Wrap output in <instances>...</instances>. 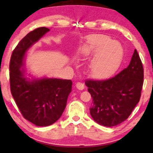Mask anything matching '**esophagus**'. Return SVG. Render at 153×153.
<instances>
[{"label":"esophagus","instance_id":"esophagus-1","mask_svg":"<svg viewBox=\"0 0 153 153\" xmlns=\"http://www.w3.org/2000/svg\"><path fill=\"white\" fill-rule=\"evenodd\" d=\"M76 85V88L78 89V90L82 91V90H83V89H84V85L82 83V82H77L76 85Z\"/></svg>","mask_w":153,"mask_h":153}]
</instances>
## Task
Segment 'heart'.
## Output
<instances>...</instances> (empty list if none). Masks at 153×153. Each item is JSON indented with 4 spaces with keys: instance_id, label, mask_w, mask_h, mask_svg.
<instances>
[{
    "instance_id": "heart-1",
    "label": "heart",
    "mask_w": 153,
    "mask_h": 153,
    "mask_svg": "<svg viewBox=\"0 0 153 153\" xmlns=\"http://www.w3.org/2000/svg\"><path fill=\"white\" fill-rule=\"evenodd\" d=\"M77 54L88 57L89 75L96 79H105L115 73L123 57V50L117 42L112 41L105 34H95L86 36L85 42L78 47Z\"/></svg>"
}]
</instances>
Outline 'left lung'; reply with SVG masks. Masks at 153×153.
Segmentation results:
<instances>
[{"label":"left lung","mask_w":153,"mask_h":153,"mask_svg":"<svg viewBox=\"0 0 153 153\" xmlns=\"http://www.w3.org/2000/svg\"><path fill=\"white\" fill-rule=\"evenodd\" d=\"M143 78L142 61L134 50L129 65L116 76L101 81H85L93 99L90 108L93 119L108 127L125 121L140 101Z\"/></svg>","instance_id":"1"}]
</instances>
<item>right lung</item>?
<instances>
[{
    "instance_id": "1",
    "label": "right lung",
    "mask_w": 153,
    "mask_h": 153,
    "mask_svg": "<svg viewBox=\"0 0 153 153\" xmlns=\"http://www.w3.org/2000/svg\"><path fill=\"white\" fill-rule=\"evenodd\" d=\"M50 31L40 27L21 40L12 53L10 61L11 94L21 113L28 121L39 127H46L57 122L62 116L72 91L71 80L35 78L26 73L27 52Z\"/></svg>"
}]
</instances>
